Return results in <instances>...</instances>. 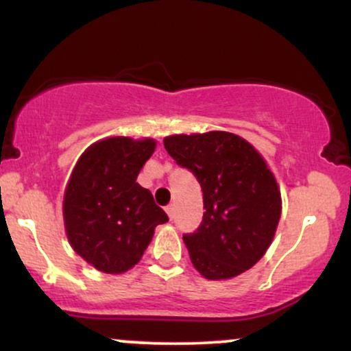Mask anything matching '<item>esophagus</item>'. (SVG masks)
<instances>
[{
    "mask_svg": "<svg viewBox=\"0 0 351 351\" xmlns=\"http://www.w3.org/2000/svg\"><path fill=\"white\" fill-rule=\"evenodd\" d=\"M167 215H168V217H170V219H173V217H175V204H168V206H167Z\"/></svg>",
    "mask_w": 351,
    "mask_h": 351,
    "instance_id": "1",
    "label": "esophagus"
}]
</instances>
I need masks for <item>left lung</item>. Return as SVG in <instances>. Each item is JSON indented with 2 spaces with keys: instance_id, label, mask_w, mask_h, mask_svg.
I'll list each match as a JSON object with an SVG mask.
<instances>
[{
  "instance_id": "1",
  "label": "left lung",
  "mask_w": 351,
  "mask_h": 351,
  "mask_svg": "<svg viewBox=\"0 0 351 351\" xmlns=\"http://www.w3.org/2000/svg\"><path fill=\"white\" fill-rule=\"evenodd\" d=\"M163 145L203 191V221L183 236L196 271L223 280L251 269L271 245L282 211L279 186L263 156L229 132L171 135Z\"/></svg>"
}]
</instances>
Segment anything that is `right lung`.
I'll return each instance as SVG.
<instances>
[{"instance_id":"1","label":"right lung","mask_w":351,"mask_h":351,"mask_svg":"<svg viewBox=\"0 0 351 351\" xmlns=\"http://www.w3.org/2000/svg\"><path fill=\"white\" fill-rule=\"evenodd\" d=\"M155 147L152 138L100 140L72 171L62 206L67 239L97 271L122 274L134 267L155 228L168 221L152 193L136 183Z\"/></svg>"}]
</instances>
